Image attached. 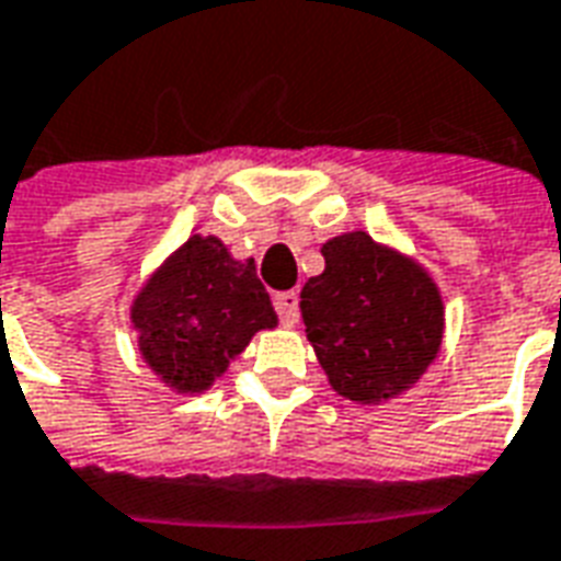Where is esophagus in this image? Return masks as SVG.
Listing matches in <instances>:
<instances>
[{"mask_svg":"<svg viewBox=\"0 0 561 561\" xmlns=\"http://www.w3.org/2000/svg\"><path fill=\"white\" fill-rule=\"evenodd\" d=\"M273 306H276V312H279L285 328H294V324L300 321V300H297V294L294 291L276 294V297H273Z\"/></svg>","mask_w":561,"mask_h":561,"instance_id":"1","label":"esophagus"}]
</instances>
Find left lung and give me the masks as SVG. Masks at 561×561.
I'll use <instances>...</instances> for the list:
<instances>
[{
    "instance_id": "obj_1",
    "label": "left lung",
    "mask_w": 561,
    "mask_h": 561,
    "mask_svg": "<svg viewBox=\"0 0 561 561\" xmlns=\"http://www.w3.org/2000/svg\"><path fill=\"white\" fill-rule=\"evenodd\" d=\"M321 255L300 316L330 388L357 405L409 393L445 340V300L430 270L366 231L330 237Z\"/></svg>"
}]
</instances>
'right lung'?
I'll use <instances>...</instances> for the list:
<instances>
[{"instance_id":"add662e5","label":"right lung","mask_w":561,"mask_h":561,"mask_svg":"<svg viewBox=\"0 0 561 561\" xmlns=\"http://www.w3.org/2000/svg\"><path fill=\"white\" fill-rule=\"evenodd\" d=\"M138 352L173 393H207L257 330L279 316L252 257H233L219 237L192 233L149 273L128 306Z\"/></svg>"}]
</instances>
